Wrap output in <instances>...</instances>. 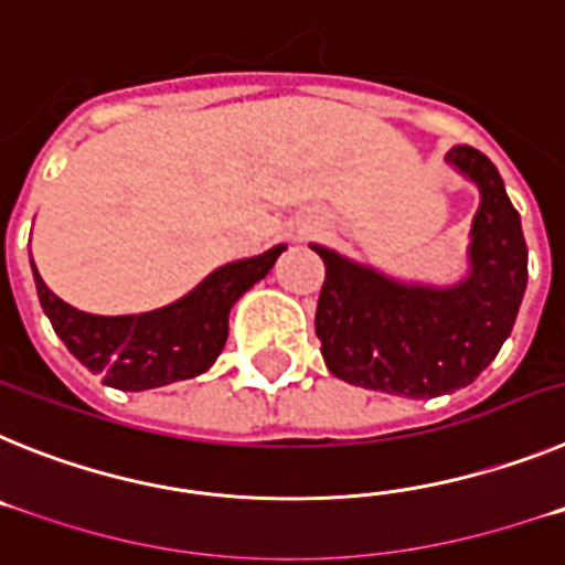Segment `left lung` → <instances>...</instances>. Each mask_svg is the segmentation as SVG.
<instances>
[{
  "label": "left lung",
  "instance_id": "obj_1",
  "mask_svg": "<svg viewBox=\"0 0 565 565\" xmlns=\"http://www.w3.org/2000/svg\"><path fill=\"white\" fill-rule=\"evenodd\" d=\"M447 163L481 192L469 228V271L456 286L402 282L313 243L326 263L317 337L328 371L364 391L433 398L487 371L512 333L526 291V239L487 154L452 147Z\"/></svg>",
  "mask_w": 565,
  "mask_h": 565
}]
</instances>
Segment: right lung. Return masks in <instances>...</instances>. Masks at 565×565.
<instances>
[{
  "mask_svg": "<svg viewBox=\"0 0 565 565\" xmlns=\"http://www.w3.org/2000/svg\"><path fill=\"white\" fill-rule=\"evenodd\" d=\"M286 246L237 259L158 311L98 317L78 311L44 286L33 266L39 302L67 351L118 391H149L206 373L228 337V311L266 277Z\"/></svg>",
  "mask_w": 565,
  "mask_h": 565,
  "instance_id": "add662e5",
  "label": "right lung"
}]
</instances>
